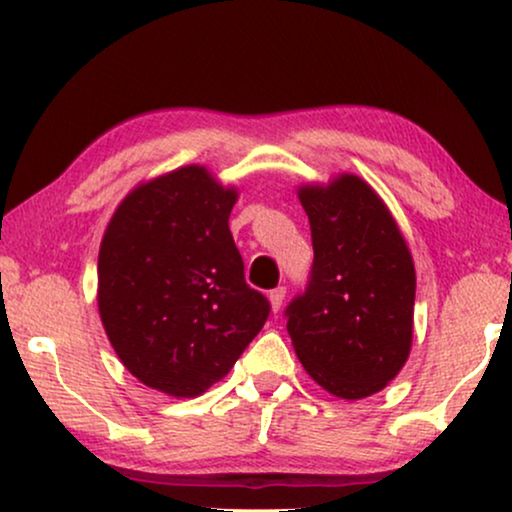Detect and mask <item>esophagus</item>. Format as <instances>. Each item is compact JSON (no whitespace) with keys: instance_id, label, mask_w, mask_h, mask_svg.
<instances>
[{"instance_id":"1","label":"esophagus","mask_w":512,"mask_h":512,"mask_svg":"<svg viewBox=\"0 0 512 512\" xmlns=\"http://www.w3.org/2000/svg\"><path fill=\"white\" fill-rule=\"evenodd\" d=\"M268 298H270L272 312H279V310H282V303H284V298H286V289H284V286H277V289L270 291Z\"/></svg>"}]
</instances>
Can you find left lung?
Listing matches in <instances>:
<instances>
[{
  "label": "left lung",
  "mask_w": 512,
  "mask_h": 512,
  "mask_svg": "<svg viewBox=\"0 0 512 512\" xmlns=\"http://www.w3.org/2000/svg\"><path fill=\"white\" fill-rule=\"evenodd\" d=\"M314 263L303 296L286 307L307 375L356 401L401 373L412 347L415 263L384 200L356 174L298 186Z\"/></svg>",
  "instance_id": "8db88e82"
}]
</instances>
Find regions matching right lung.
Segmentation results:
<instances>
[{"mask_svg": "<svg viewBox=\"0 0 512 512\" xmlns=\"http://www.w3.org/2000/svg\"><path fill=\"white\" fill-rule=\"evenodd\" d=\"M237 195L205 165H184L132 188L104 230L102 326L130 375L167 396L223 380L270 314L228 228Z\"/></svg>", "mask_w": 512, "mask_h": 512, "instance_id": "obj_1", "label": "right lung"}]
</instances>
